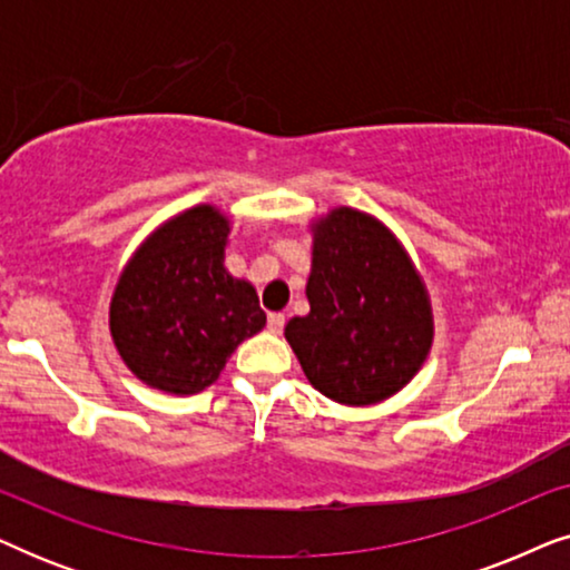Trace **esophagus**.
<instances>
[{"mask_svg":"<svg viewBox=\"0 0 570 570\" xmlns=\"http://www.w3.org/2000/svg\"><path fill=\"white\" fill-rule=\"evenodd\" d=\"M283 326H285V316L283 314H269L267 318V330L272 334H283Z\"/></svg>","mask_w":570,"mask_h":570,"instance_id":"esophagus-1","label":"esophagus"}]
</instances>
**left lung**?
<instances>
[{
	"instance_id": "left-lung-1",
	"label": "left lung",
	"mask_w": 570,
	"mask_h": 570,
	"mask_svg": "<svg viewBox=\"0 0 570 570\" xmlns=\"http://www.w3.org/2000/svg\"><path fill=\"white\" fill-rule=\"evenodd\" d=\"M311 311L285 326L311 386L347 407L394 396L433 345L431 295L379 217L334 207L311 220Z\"/></svg>"
}]
</instances>
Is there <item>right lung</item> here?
<instances>
[{
  "label": "right lung",
  "instance_id": "add662e5",
  "mask_svg": "<svg viewBox=\"0 0 570 570\" xmlns=\"http://www.w3.org/2000/svg\"><path fill=\"white\" fill-rule=\"evenodd\" d=\"M228 236V215L215 205L189 207L158 225L121 269L108 330L142 384L176 396L205 392L267 324L256 287L225 269Z\"/></svg>",
  "mask_w": 570,
  "mask_h": 570
}]
</instances>
